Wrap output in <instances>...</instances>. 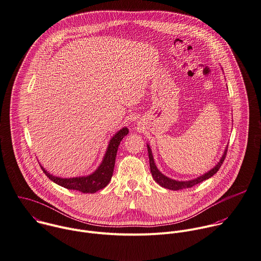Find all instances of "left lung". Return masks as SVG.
I'll list each match as a JSON object with an SVG mask.
<instances>
[{"instance_id":"1","label":"left lung","mask_w":261,"mask_h":261,"mask_svg":"<svg viewBox=\"0 0 261 261\" xmlns=\"http://www.w3.org/2000/svg\"><path fill=\"white\" fill-rule=\"evenodd\" d=\"M147 151H148V158H149V167H150V172H151V175H152V178L154 179V181L156 184H159L161 187L165 188V189H168V190H172V191H179V190H184V189H189V188H193L194 186L206 180V179H209L210 177H212L215 173L219 170V168L221 167L224 159H225V155H226V152H227V147L225 148L220 161L217 163V165L212 168L210 171H208L207 173H205V174L199 176L198 178H195V179H192V180H188V181H178V180H174V179H171L169 177H167L166 175L162 174V173L160 172V170L156 168L155 164H154V161H153V156H152V152H151V149L149 147V145L147 144Z\"/></svg>"}]
</instances>
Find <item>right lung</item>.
Listing matches in <instances>:
<instances>
[{
    "mask_svg": "<svg viewBox=\"0 0 261 261\" xmlns=\"http://www.w3.org/2000/svg\"><path fill=\"white\" fill-rule=\"evenodd\" d=\"M128 132L129 130L127 128H123L112 137L101 164L90 175L72 178H61L53 176L41 165L40 166L47 177H49V179L56 185L63 187L67 190H73L84 194H94L97 191L106 188L110 184L115 168L118 147L120 145V142L128 134Z\"/></svg>",
    "mask_w": 261,
    "mask_h": 261,
    "instance_id": "obj_1",
    "label": "right lung"
}]
</instances>
